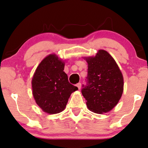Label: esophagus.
I'll list each match as a JSON object with an SVG mask.
<instances>
[{
	"label": "esophagus",
	"mask_w": 148,
	"mask_h": 148,
	"mask_svg": "<svg viewBox=\"0 0 148 148\" xmlns=\"http://www.w3.org/2000/svg\"><path fill=\"white\" fill-rule=\"evenodd\" d=\"M76 86L78 87V90H80V88H81V83H78V84H76Z\"/></svg>",
	"instance_id": "esophagus-1"
}]
</instances>
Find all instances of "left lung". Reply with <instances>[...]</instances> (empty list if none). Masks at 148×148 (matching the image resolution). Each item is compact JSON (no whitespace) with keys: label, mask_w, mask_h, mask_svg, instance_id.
Instances as JSON below:
<instances>
[{"label":"left lung","mask_w":148,"mask_h":148,"mask_svg":"<svg viewBox=\"0 0 148 148\" xmlns=\"http://www.w3.org/2000/svg\"><path fill=\"white\" fill-rule=\"evenodd\" d=\"M85 58L88 62L87 84L82 86V94L90 111L106 113L116 106L122 95V74L106 50H100L94 57Z\"/></svg>","instance_id":"left-lung-1"}]
</instances>
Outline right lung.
<instances>
[{
    "mask_svg": "<svg viewBox=\"0 0 148 148\" xmlns=\"http://www.w3.org/2000/svg\"><path fill=\"white\" fill-rule=\"evenodd\" d=\"M64 68V62L56 54H50L40 63L33 76V96L38 106L48 114L62 112L71 94L78 90L68 82Z\"/></svg>",
    "mask_w": 148,
    "mask_h": 148,
    "instance_id": "right-lung-1",
    "label": "right lung"
}]
</instances>
